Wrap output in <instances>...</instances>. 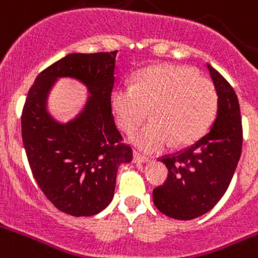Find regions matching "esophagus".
I'll return each mask as SVG.
<instances>
[{"label":"esophagus","instance_id":"34e87169","mask_svg":"<svg viewBox=\"0 0 258 258\" xmlns=\"http://www.w3.org/2000/svg\"><path fill=\"white\" fill-rule=\"evenodd\" d=\"M149 157L147 156H144V155H141L140 152H134V161L135 162H146L149 161Z\"/></svg>","mask_w":258,"mask_h":258}]
</instances>
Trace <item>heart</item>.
Listing matches in <instances>:
<instances>
[{
  "mask_svg": "<svg viewBox=\"0 0 258 258\" xmlns=\"http://www.w3.org/2000/svg\"><path fill=\"white\" fill-rule=\"evenodd\" d=\"M117 123L132 132L150 116L154 121L131 136L132 144L156 152L174 141L186 145L208 130L216 117L218 96L209 79L186 67H154L137 73L112 94Z\"/></svg>",
  "mask_w": 258,
  "mask_h": 258,
  "instance_id": "b5f03b06",
  "label": "heart"
}]
</instances>
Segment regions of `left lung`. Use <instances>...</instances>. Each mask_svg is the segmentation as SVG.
Wrapping results in <instances>:
<instances>
[{"mask_svg": "<svg viewBox=\"0 0 258 258\" xmlns=\"http://www.w3.org/2000/svg\"><path fill=\"white\" fill-rule=\"evenodd\" d=\"M207 68L218 96L216 121L196 144L161 156L169 174L152 191L156 208L180 221L203 216L221 201L242 151L243 131L236 92L218 71L209 64Z\"/></svg>", "mask_w": 258, "mask_h": 258, "instance_id": "8db88e82", "label": "left lung"}]
</instances>
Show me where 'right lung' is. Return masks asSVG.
I'll return each instance as SVG.
<instances>
[{
    "instance_id": "add662e5",
    "label": "right lung",
    "mask_w": 258,
    "mask_h": 258,
    "mask_svg": "<svg viewBox=\"0 0 258 258\" xmlns=\"http://www.w3.org/2000/svg\"><path fill=\"white\" fill-rule=\"evenodd\" d=\"M117 52H74L57 60L36 77L22 108V142L32 175L45 197L73 217L103 211L113 198L119 164L132 160L112 113ZM59 76L79 79L92 94L84 113L67 125L44 108Z\"/></svg>"
}]
</instances>
